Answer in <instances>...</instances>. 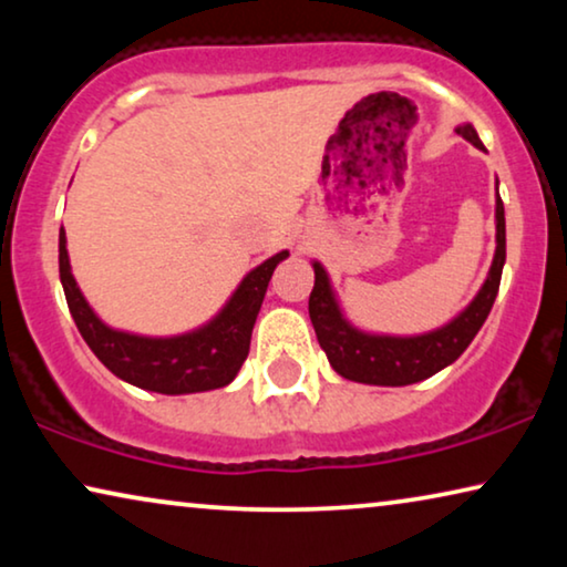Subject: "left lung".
<instances>
[{
  "instance_id": "8db88e82",
  "label": "left lung",
  "mask_w": 567,
  "mask_h": 567,
  "mask_svg": "<svg viewBox=\"0 0 567 567\" xmlns=\"http://www.w3.org/2000/svg\"><path fill=\"white\" fill-rule=\"evenodd\" d=\"M456 134L485 150L477 131L464 123L456 126ZM503 262H506V216H503V200L495 198V255L491 274H487L483 289L470 301V307L454 317L444 328L425 332L413 338L394 336H371V332L355 330L340 312L336 293L330 289V278L320 262L315 268V289L309 293V320L315 324L320 348L328 353L330 367L340 377L361 384L377 386H405L423 382L454 363L472 343L477 330L491 315L493 301L498 297Z\"/></svg>"
}]
</instances>
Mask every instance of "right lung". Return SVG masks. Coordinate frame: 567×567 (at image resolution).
<instances>
[{"mask_svg":"<svg viewBox=\"0 0 567 567\" xmlns=\"http://www.w3.org/2000/svg\"><path fill=\"white\" fill-rule=\"evenodd\" d=\"M286 258H289V252L284 250L250 270L221 312L204 328L175 338H144L107 328L92 312L74 281L72 266H69L64 227L59 231L61 286H64L69 312L74 317L84 343L123 382L159 394L219 390L237 377L239 367L250 353L252 328L270 276H274L278 262Z\"/></svg>","mask_w":567,"mask_h":567,"instance_id":"obj_1","label":"right lung"}]
</instances>
